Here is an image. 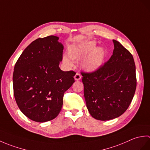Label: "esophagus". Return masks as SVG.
<instances>
[{
	"label": "esophagus",
	"mask_w": 150,
	"mask_h": 150,
	"mask_svg": "<svg viewBox=\"0 0 150 150\" xmlns=\"http://www.w3.org/2000/svg\"><path fill=\"white\" fill-rule=\"evenodd\" d=\"M74 79H75V81L81 80V75H80V73H76L75 75L74 76Z\"/></svg>",
	"instance_id": "34e87169"
}]
</instances>
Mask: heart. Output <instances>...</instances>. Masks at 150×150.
<instances>
[{"instance_id": "heart-1", "label": "heart", "mask_w": 150, "mask_h": 150, "mask_svg": "<svg viewBox=\"0 0 150 150\" xmlns=\"http://www.w3.org/2000/svg\"><path fill=\"white\" fill-rule=\"evenodd\" d=\"M68 56H63L62 62L68 68H72L73 61H77L82 58L81 67L87 72L97 71L103 66L106 51L101 47H97L94 40H86L71 46L68 50Z\"/></svg>"}]
</instances>
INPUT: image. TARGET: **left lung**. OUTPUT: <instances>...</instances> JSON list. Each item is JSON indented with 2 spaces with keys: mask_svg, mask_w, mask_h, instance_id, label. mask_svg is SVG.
I'll return each mask as SVG.
<instances>
[{
  "mask_svg": "<svg viewBox=\"0 0 150 150\" xmlns=\"http://www.w3.org/2000/svg\"><path fill=\"white\" fill-rule=\"evenodd\" d=\"M113 55L94 72H82L86 107L94 119H115L128 109L134 96L137 79L133 57L128 50L113 40Z\"/></svg>",
  "mask_w": 150,
  "mask_h": 150,
  "instance_id": "1",
  "label": "left lung"
}]
</instances>
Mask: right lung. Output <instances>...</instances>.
<instances>
[{
	"label": "right lung",
	"instance_id": "1",
	"mask_svg": "<svg viewBox=\"0 0 150 150\" xmlns=\"http://www.w3.org/2000/svg\"><path fill=\"white\" fill-rule=\"evenodd\" d=\"M51 35L33 41L17 60L13 75L14 96L30 119L47 122L58 115L64 92L74 83L75 73L59 68L64 46Z\"/></svg>",
	"mask_w": 150,
	"mask_h": 150
}]
</instances>
